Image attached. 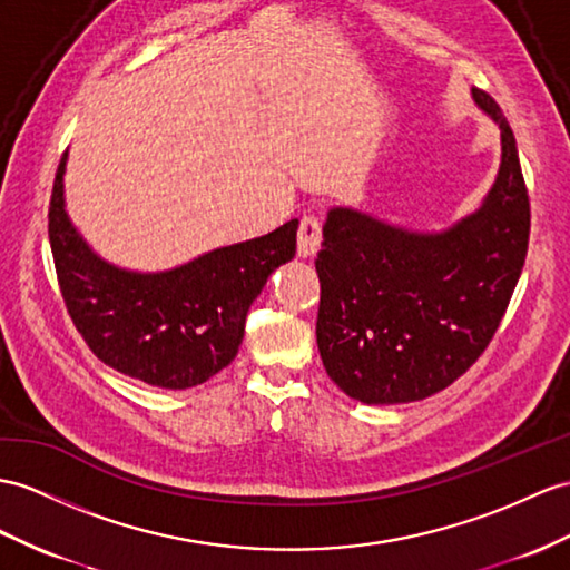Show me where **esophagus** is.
<instances>
[{
	"instance_id": "1",
	"label": "esophagus",
	"mask_w": 570,
	"mask_h": 570,
	"mask_svg": "<svg viewBox=\"0 0 570 570\" xmlns=\"http://www.w3.org/2000/svg\"><path fill=\"white\" fill-rule=\"evenodd\" d=\"M318 248H322V225L314 215H304L297 229V254L302 258H312Z\"/></svg>"
}]
</instances>
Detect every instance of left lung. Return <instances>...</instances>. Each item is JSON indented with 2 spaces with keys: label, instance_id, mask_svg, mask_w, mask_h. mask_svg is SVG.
Listing matches in <instances>:
<instances>
[{
  "label": "left lung",
  "instance_id": "1",
  "mask_svg": "<svg viewBox=\"0 0 570 570\" xmlns=\"http://www.w3.org/2000/svg\"><path fill=\"white\" fill-rule=\"evenodd\" d=\"M471 96L501 128V166L476 213L442 232H413L353 207L326 215L314 261L316 345L328 377L363 404H409L462 377L520 281L530 196L515 135L489 94Z\"/></svg>",
  "mask_w": 570,
  "mask_h": 570
}]
</instances>
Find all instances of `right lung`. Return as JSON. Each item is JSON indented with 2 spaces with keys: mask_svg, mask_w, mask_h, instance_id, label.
Masks as SVG:
<instances>
[{
  "mask_svg": "<svg viewBox=\"0 0 570 570\" xmlns=\"http://www.w3.org/2000/svg\"><path fill=\"white\" fill-rule=\"evenodd\" d=\"M65 166L67 151L55 174L48 234L67 312L91 353L161 390H188L225 370L237 357L248 307L271 273L293 261L299 222L171 271H125L94 254L69 222Z\"/></svg>",
  "mask_w": 570,
  "mask_h": 570,
  "instance_id": "right-lung-1",
  "label": "right lung"
}]
</instances>
